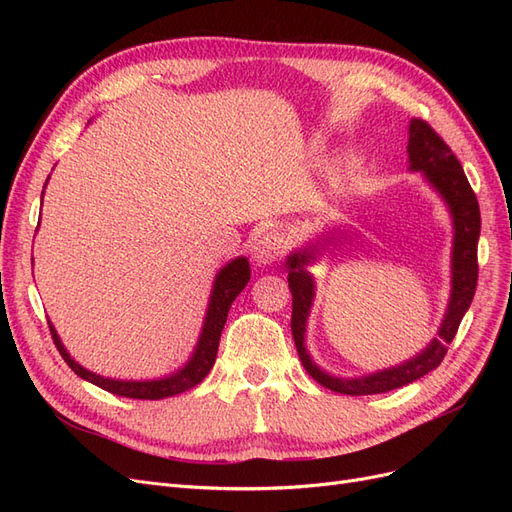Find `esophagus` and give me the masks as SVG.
<instances>
[{"mask_svg": "<svg viewBox=\"0 0 512 512\" xmlns=\"http://www.w3.org/2000/svg\"><path fill=\"white\" fill-rule=\"evenodd\" d=\"M254 260L258 265H271V262L280 260L286 252V241L284 237L275 235V232H267L254 243Z\"/></svg>", "mask_w": 512, "mask_h": 512, "instance_id": "obj_1", "label": "esophagus"}]
</instances>
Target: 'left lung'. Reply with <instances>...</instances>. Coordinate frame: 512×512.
<instances>
[{
	"instance_id": "obj_1",
	"label": "left lung",
	"mask_w": 512,
	"mask_h": 512,
	"mask_svg": "<svg viewBox=\"0 0 512 512\" xmlns=\"http://www.w3.org/2000/svg\"><path fill=\"white\" fill-rule=\"evenodd\" d=\"M410 170H423L425 179L436 188L448 203L455 224V243H453V292L448 303L446 316L438 337L414 359L399 367L378 371L365 378H335L320 371L305 350V322L309 316V307L314 299V280L303 267L314 260V250L294 252L288 256V288L292 292V318L290 329L297 346L299 359L305 371L318 384L344 395H376L399 389L436 369L446 356L448 344L453 342L463 314L474 299L478 282V235H480V209L472 185L463 173L459 160L451 151L442 136L433 130L425 119L410 121V141H408Z\"/></svg>"
}]
</instances>
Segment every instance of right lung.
<instances>
[{
  "instance_id": "add662e5",
  "label": "right lung",
  "mask_w": 512,
  "mask_h": 512,
  "mask_svg": "<svg viewBox=\"0 0 512 512\" xmlns=\"http://www.w3.org/2000/svg\"><path fill=\"white\" fill-rule=\"evenodd\" d=\"M44 194V192H42ZM250 282V262L245 258H235L232 262L220 271V275L215 277L213 292H211V303L207 309V318H205V327L203 333H200L196 352L192 354V359L188 361L183 369H179L177 374L162 378V380H147V382H126V380H111V378H102L98 374H91L85 367L76 363L72 356L66 352V348L61 346L59 337L53 329V324H49L53 342L70 369L76 376H81L83 380L100 386V389L119 395V397H130V399H164V397H173L183 391L192 389L200 380H203L213 363L215 356H218V346H220V335L228 318V309L239 297V292L245 288V284Z\"/></svg>"
}]
</instances>
